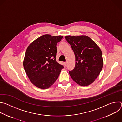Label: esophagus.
<instances>
[{
  "mask_svg": "<svg viewBox=\"0 0 122 122\" xmlns=\"http://www.w3.org/2000/svg\"><path fill=\"white\" fill-rule=\"evenodd\" d=\"M64 65H65V66H66V65H67V63L66 62H64Z\"/></svg>",
  "mask_w": 122,
  "mask_h": 122,
  "instance_id": "obj_1",
  "label": "esophagus"
}]
</instances>
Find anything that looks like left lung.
Masks as SVG:
<instances>
[{
    "label": "left lung",
    "instance_id": "1",
    "mask_svg": "<svg viewBox=\"0 0 122 122\" xmlns=\"http://www.w3.org/2000/svg\"><path fill=\"white\" fill-rule=\"evenodd\" d=\"M75 56V67L69 74L78 84L87 86L93 83L101 71L103 61L102 52L97 44L86 36H66Z\"/></svg>",
    "mask_w": 122,
    "mask_h": 122
}]
</instances>
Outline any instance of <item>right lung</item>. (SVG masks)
<instances>
[{"label": "right lung", "mask_w": 122, "mask_h": 122, "mask_svg": "<svg viewBox=\"0 0 122 122\" xmlns=\"http://www.w3.org/2000/svg\"><path fill=\"white\" fill-rule=\"evenodd\" d=\"M62 38V36L44 35L35 40L26 49L24 67L31 82L39 88L50 87L64 67L56 60L57 43Z\"/></svg>", "instance_id": "obj_1"}]
</instances>
